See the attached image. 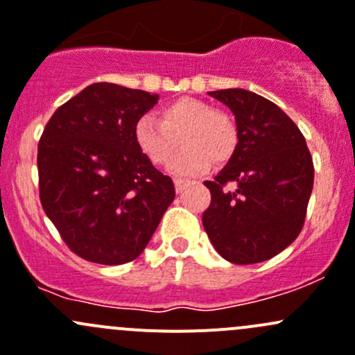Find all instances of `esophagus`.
I'll return each mask as SVG.
<instances>
[{
	"instance_id": "esophagus-1",
	"label": "esophagus",
	"mask_w": 355,
	"mask_h": 355,
	"mask_svg": "<svg viewBox=\"0 0 355 355\" xmlns=\"http://www.w3.org/2000/svg\"><path fill=\"white\" fill-rule=\"evenodd\" d=\"M189 185V180H184V178H175V189L177 192H182Z\"/></svg>"
}]
</instances>
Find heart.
Returning a JSON list of instances; mask_svg holds the SVG:
<instances>
[{
	"label": "heart",
	"instance_id": "obj_1",
	"mask_svg": "<svg viewBox=\"0 0 355 355\" xmlns=\"http://www.w3.org/2000/svg\"><path fill=\"white\" fill-rule=\"evenodd\" d=\"M135 142L155 164L171 159L180 139L182 151L170 163V171L180 177L199 175L213 161L223 164L237 149V127L228 114L209 103L184 98L161 110L159 120L151 114L135 123Z\"/></svg>",
	"mask_w": 355,
	"mask_h": 355
}]
</instances>
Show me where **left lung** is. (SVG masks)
Segmentation results:
<instances>
[{"instance_id": "obj_1", "label": "left lung", "mask_w": 355, "mask_h": 355, "mask_svg": "<svg viewBox=\"0 0 355 355\" xmlns=\"http://www.w3.org/2000/svg\"><path fill=\"white\" fill-rule=\"evenodd\" d=\"M232 110L239 142L227 166L204 182L211 204L202 225L223 259L254 264L271 259L299 237L314 184L313 157L302 132L256 92H207ZM232 183L236 189L227 191Z\"/></svg>"}]
</instances>
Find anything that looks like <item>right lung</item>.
<instances>
[{
	"mask_svg": "<svg viewBox=\"0 0 355 355\" xmlns=\"http://www.w3.org/2000/svg\"><path fill=\"white\" fill-rule=\"evenodd\" d=\"M159 96L98 82L60 106L37 148L39 198L65 244L98 264L134 261L175 199L135 142Z\"/></svg>",
	"mask_w": 355,
	"mask_h": 355,
	"instance_id": "right-lung-1",
	"label": "right lung"
}]
</instances>
